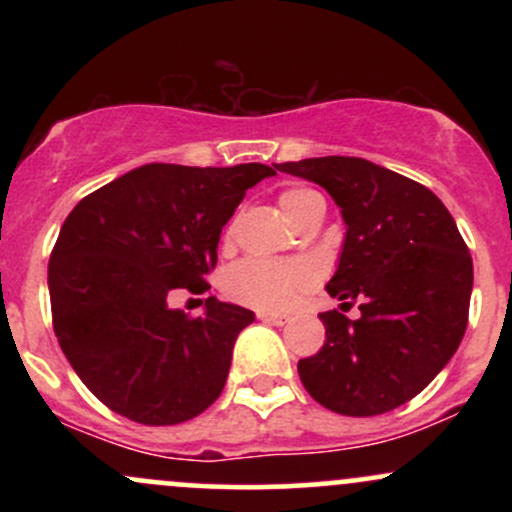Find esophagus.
Wrapping results in <instances>:
<instances>
[{
    "mask_svg": "<svg viewBox=\"0 0 512 512\" xmlns=\"http://www.w3.org/2000/svg\"><path fill=\"white\" fill-rule=\"evenodd\" d=\"M257 317H260L262 322H267V325H276V327H281V325H286V322L291 320L289 315H279V313H257Z\"/></svg>",
    "mask_w": 512,
    "mask_h": 512,
    "instance_id": "esophagus-1",
    "label": "esophagus"
}]
</instances>
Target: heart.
Segmentation results:
<instances>
[{
	"instance_id": "b5f03b06",
	"label": "heart",
	"mask_w": 512,
	"mask_h": 512,
	"mask_svg": "<svg viewBox=\"0 0 512 512\" xmlns=\"http://www.w3.org/2000/svg\"><path fill=\"white\" fill-rule=\"evenodd\" d=\"M322 197L308 187H289L279 195L281 209L301 226L305 216L313 211ZM236 219L226 226L223 238L236 236ZM317 281V269L305 260H267V257H248L238 262L226 276V293L233 301L264 310V313H279L291 308L305 291H310Z\"/></svg>"
}]
</instances>
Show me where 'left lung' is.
I'll use <instances>...</instances> for the list:
<instances>
[{"instance_id":"8db88e82","label":"left lung","mask_w":512,"mask_h":512,"mask_svg":"<svg viewBox=\"0 0 512 512\" xmlns=\"http://www.w3.org/2000/svg\"><path fill=\"white\" fill-rule=\"evenodd\" d=\"M330 192L346 223L327 284L342 310L320 313L325 344L298 361L305 390L344 416L409 402L460 346L472 296V255L445 204L421 182L356 156L276 163Z\"/></svg>"}]
</instances>
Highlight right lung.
<instances>
[{
	"label": "right lung",
	"mask_w": 512,
	"mask_h": 512,
	"mask_svg": "<svg viewBox=\"0 0 512 512\" xmlns=\"http://www.w3.org/2000/svg\"><path fill=\"white\" fill-rule=\"evenodd\" d=\"M274 168L149 163L81 199L48 264L52 327L76 375L115 414L173 426L226 385L236 337L255 315L207 298L190 317L170 293H207L221 228Z\"/></svg>",
	"instance_id": "1"
}]
</instances>
